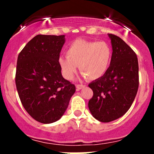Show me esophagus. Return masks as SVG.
<instances>
[{"label": "esophagus", "mask_w": 154, "mask_h": 154, "mask_svg": "<svg viewBox=\"0 0 154 154\" xmlns=\"http://www.w3.org/2000/svg\"><path fill=\"white\" fill-rule=\"evenodd\" d=\"M85 87V85H83V84H80V85H76V88H77V90H80L82 89V88H83Z\"/></svg>", "instance_id": "1"}]
</instances>
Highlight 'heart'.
<instances>
[{
    "label": "heart",
    "mask_w": 154,
    "mask_h": 154,
    "mask_svg": "<svg viewBox=\"0 0 154 154\" xmlns=\"http://www.w3.org/2000/svg\"><path fill=\"white\" fill-rule=\"evenodd\" d=\"M112 59V48L104 42L77 39L66 50V57L58 59L62 74L66 80H72L79 66L82 76L97 80L108 71Z\"/></svg>",
    "instance_id": "b5f03b06"
}]
</instances>
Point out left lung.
Instances as JSON below:
<instances>
[{"mask_svg": "<svg viewBox=\"0 0 154 154\" xmlns=\"http://www.w3.org/2000/svg\"><path fill=\"white\" fill-rule=\"evenodd\" d=\"M112 59L108 71L88 84L93 97L88 109L93 117L101 122L119 119L131 106L139 88V63L136 54L120 37L108 34Z\"/></svg>", "mask_w": 154, "mask_h": 154, "instance_id": "1", "label": "left lung"}]
</instances>
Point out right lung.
Returning a JSON list of instances; mask_svg holds the SVG:
<instances>
[{
  "instance_id": "1",
  "label": "right lung",
  "mask_w": 154,
  "mask_h": 154,
  "mask_svg": "<svg viewBox=\"0 0 154 154\" xmlns=\"http://www.w3.org/2000/svg\"><path fill=\"white\" fill-rule=\"evenodd\" d=\"M65 36L35 35L18 57L15 84L20 100L29 116L42 124L61 119L76 91L59 66Z\"/></svg>"
}]
</instances>
